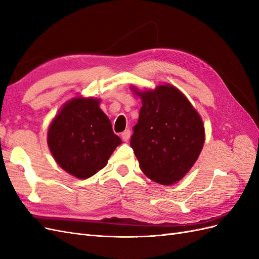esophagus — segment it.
<instances>
[{
	"instance_id": "esophagus-1",
	"label": "esophagus",
	"mask_w": 259,
	"mask_h": 259,
	"mask_svg": "<svg viewBox=\"0 0 259 259\" xmlns=\"http://www.w3.org/2000/svg\"><path fill=\"white\" fill-rule=\"evenodd\" d=\"M121 137H122L123 142H128V139L131 137V131L130 130H125L121 134Z\"/></svg>"
}]
</instances>
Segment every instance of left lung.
<instances>
[{
  "instance_id": "1",
  "label": "left lung",
  "mask_w": 259,
  "mask_h": 259,
  "mask_svg": "<svg viewBox=\"0 0 259 259\" xmlns=\"http://www.w3.org/2000/svg\"><path fill=\"white\" fill-rule=\"evenodd\" d=\"M132 90L143 104L131 137L139 167L153 182L173 185L190 170L204 145L201 116L173 85Z\"/></svg>"
}]
</instances>
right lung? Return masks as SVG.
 I'll return each mask as SVG.
<instances>
[{
  "mask_svg": "<svg viewBox=\"0 0 259 259\" xmlns=\"http://www.w3.org/2000/svg\"><path fill=\"white\" fill-rule=\"evenodd\" d=\"M97 98L75 97L62 106L48 132V145L58 165L86 179L104 168L122 142Z\"/></svg>",
  "mask_w": 259,
  "mask_h": 259,
  "instance_id": "right-lung-1",
  "label": "right lung"
}]
</instances>
